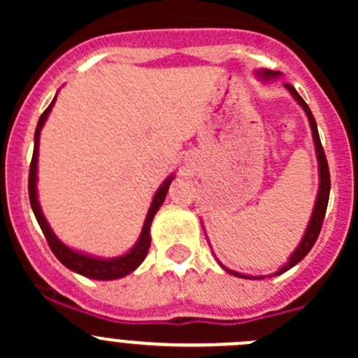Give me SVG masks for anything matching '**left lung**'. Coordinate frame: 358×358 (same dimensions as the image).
Instances as JSON below:
<instances>
[{
    "label": "left lung",
    "mask_w": 358,
    "mask_h": 358,
    "mask_svg": "<svg viewBox=\"0 0 358 358\" xmlns=\"http://www.w3.org/2000/svg\"><path fill=\"white\" fill-rule=\"evenodd\" d=\"M256 74L259 76V78L263 79V81H268V79H275L277 76H279V71H268V69H263V71L256 72ZM287 90H289V93L292 95V99L296 100V102L299 103V106L303 107V110L306 112V115H308V121H310V128H312V136H313V142H315V152H317V161H319V175H320V183H319V194H317V201H315V208H313V213H312V218H310L308 222V227H306V232L305 236H303L301 243H299V246L294 249V252L291 255L289 262L286 263V265L282 266V268L277 272V275L282 272H286V270H289L291 266H294L296 263L301 262L303 258H305L306 255L310 252V249L313 248V244H315L317 237H319L320 234V229H322V222H324V216H326V209H327V202H329V190H331V175H329V166H327V159H326V154H324V149H322V143H320V138H319V131H317V122H315V117L312 115V110H310V107L306 106L305 100L299 96V93L296 92L294 86L291 85H284ZM223 266V265H222ZM225 268V266H223ZM227 272H230L232 275H237V277H244V279H255V277H248V275H243V273H237L234 272V270H229L225 268ZM259 279H263V277H259Z\"/></svg>",
    "instance_id": "1"
}]
</instances>
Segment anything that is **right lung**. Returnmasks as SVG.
Returning a JSON list of instances; mask_svg holds the SVG:
<instances>
[{
  "label": "right lung",
  "mask_w": 358,
  "mask_h": 358,
  "mask_svg": "<svg viewBox=\"0 0 358 358\" xmlns=\"http://www.w3.org/2000/svg\"><path fill=\"white\" fill-rule=\"evenodd\" d=\"M57 99V95H55ZM55 99L52 100L46 110L43 112L41 117H39L38 126H36V133H34V152H32V161H31V168H29V201H31V208L34 211L36 220H38L39 227H41L43 234H45L46 241H48V246L53 251V255L59 258L60 263L67 266L69 270L72 272H78L81 275L90 277V279L95 280H114V279H121V277L128 275L131 273L140 263L145 259L147 251L150 248V225H152L154 215L157 213V209L161 208V204L164 202L166 194H168L169 185H171L173 176H169L164 183L157 189L156 196H154L152 204H150L149 213H147L145 223H143L142 234H140L138 241L133 246L131 251H128L126 255L117 256V258H109V259H102V258H95V256H88L83 255V252L74 251V249L67 248L62 241H59V237L52 232L50 229L48 222L43 216L41 208H39L38 202V190H36V182H38V150H39V133H41L43 124H45L46 117L52 112L53 103H55Z\"/></svg>",
  "instance_id": "right-lung-1"
}]
</instances>
